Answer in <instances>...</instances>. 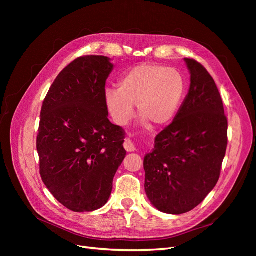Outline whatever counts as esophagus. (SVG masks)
Returning a JSON list of instances; mask_svg holds the SVG:
<instances>
[{
	"mask_svg": "<svg viewBox=\"0 0 256 256\" xmlns=\"http://www.w3.org/2000/svg\"><path fill=\"white\" fill-rule=\"evenodd\" d=\"M124 147H125V150L128 152H132L136 150L134 144L131 142V140H129V138H127V140H125V142H124Z\"/></svg>",
	"mask_w": 256,
	"mask_h": 256,
	"instance_id": "esophagus-1",
	"label": "esophagus"
}]
</instances>
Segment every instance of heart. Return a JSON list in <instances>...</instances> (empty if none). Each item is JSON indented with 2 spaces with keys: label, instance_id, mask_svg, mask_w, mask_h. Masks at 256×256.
Here are the masks:
<instances>
[{
  "label": "heart",
  "instance_id": "b5f03b06",
  "mask_svg": "<svg viewBox=\"0 0 256 256\" xmlns=\"http://www.w3.org/2000/svg\"><path fill=\"white\" fill-rule=\"evenodd\" d=\"M118 86L106 88L104 102L112 118L120 126L134 118V104L143 122L156 127L168 125L180 110L186 90L180 72L154 63L129 69L120 76Z\"/></svg>",
  "mask_w": 256,
  "mask_h": 256
}]
</instances>
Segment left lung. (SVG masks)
<instances>
[{"label": "left lung", "mask_w": 256, "mask_h": 256, "mask_svg": "<svg viewBox=\"0 0 256 256\" xmlns=\"http://www.w3.org/2000/svg\"><path fill=\"white\" fill-rule=\"evenodd\" d=\"M184 62L191 74L188 95L144 158L146 196L171 214L203 202L219 180L228 147V118L212 76L196 60Z\"/></svg>", "instance_id": "obj_1"}]
</instances>
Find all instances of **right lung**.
Here are the masks:
<instances>
[{"mask_svg": "<svg viewBox=\"0 0 256 256\" xmlns=\"http://www.w3.org/2000/svg\"><path fill=\"white\" fill-rule=\"evenodd\" d=\"M110 58L85 56L60 72L46 96L37 134L40 173L66 208L94 212L109 200L126 157L125 131L108 118L106 81Z\"/></svg>", "mask_w": 256, "mask_h": 256, "instance_id": "right-lung-1", "label": "right lung"}]
</instances>
